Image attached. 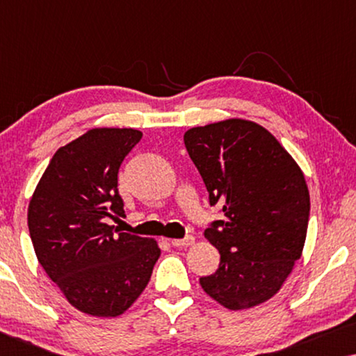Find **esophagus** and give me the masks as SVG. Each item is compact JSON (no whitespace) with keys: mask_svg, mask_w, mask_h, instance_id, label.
<instances>
[{"mask_svg":"<svg viewBox=\"0 0 356 356\" xmlns=\"http://www.w3.org/2000/svg\"><path fill=\"white\" fill-rule=\"evenodd\" d=\"M194 243V236L193 235H186L184 238H179V240H172V245L175 248H188Z\"/></svg>","mask_w":356,"mask_h":356,"instance_id":"obj_1","label":"esophagus"}]
</instances>
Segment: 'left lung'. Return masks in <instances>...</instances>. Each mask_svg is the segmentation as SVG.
<instances>
[{
	"instance_id": "1",
	"label": "left lung",
	"mask_w": 356,
	"mask_h": 356,
	"mask_svg": "<svg viewBox=\"0 0 356 356\" xmlns=\"http://www.w3.org/2000/svg\"><path fill=\"white\" fill-rule=\"evenodd\" d=\"M184 145L222 220L204 236L220 264L201 277L207 295L228 309L275 295L303 251L309 193L290 154L262 126L227 120L184 133Z\"/></svg>"
}]
</instances>
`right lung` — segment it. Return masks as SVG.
Instances as JSON below:
<instances>
[{
  "mask_svg": "<svg viewBox=\"0 0 356 356\" xmlns=\"http://www.w3.org/2000/svg\"><path fill=\"white\" fill-rule=\"evenodd\" d=\"M143 138L138 129H92L60 147L29 204L37 259L82 313L115 318L149 284L160 256L154 240L120 233L118 172Z\"/></svg>",
  "mask_w": 356,
  "mask_h": 356,
  "instance_id": "right-lung-1",
  "label": "right lung"
}]
</instances>
